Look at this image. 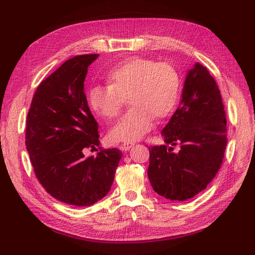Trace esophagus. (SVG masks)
Masks as SVG:
<instances>
[{
  "label": "esophagus",
  "instance_id": "34e87169",
  "mask_svg": "<svg viewBox=\"0 0 255 255\" xmlns=\"http://www.w3.org/2000/svg\"><path fill=\"white\" fill-rule=\"evenodd\" d=\"M133 145H134L133 142H125V143L121 145V149L125 150V151H128L130 148H132Z\"/></svg>",
  "mask_w": 255,
  "mask_h": 255
}]
</instances>
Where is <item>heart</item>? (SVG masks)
<instances>
[{
    "instance_id": "heart-1",
    "label": "heart",
    "mask_w": 255,
    "mask_h": 255,
    "mask_svg": "<svg viewBox=\"0 0 255 255\" xmlns=\"http://www.w3.org/2000/svg\"><path fill=\"white\" fill-rule=\"evenodd\" d=\"M110 85H97L89 91L91 109L104 119L117 118L126 99L132 106L110 132L117 142L139 140L151 129L154 117L166 118L179 101L181 81L168 63L144 57H130L107 73Z\"/></svg>"
}]
</instances>
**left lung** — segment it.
Segmentation results:
<instances>
[{"instance_id": "1", "label": "left lung", "mask_w": 255, "mask_h": 255, "mask_svg": "<svg viewBox=\"0 0 255 255\" xmlns=\"http://www.w3.org/2000/svg\"><path fill=\"white\" fill-rule=\"evenodd\" d=\"M227 132L220 90L207 69L196 64L185 80L180 106L161 130L165 144L149 146L154 191L185 201L204 190L222 165Z\"/></svg>"}]
</instances>
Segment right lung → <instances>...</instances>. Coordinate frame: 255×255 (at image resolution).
Segmentation results:
<instances>
[{
  "mask_svg": "<svg viewBox=\"0 0 255 255\" xmlns=\"http://www.w3.org/2000/svg\"><path fill=\"white\" fill-rule=\"evenodd\" d=\"M98 56H74L43 80L26 118L25 144L37 180L52 197L74 206L92 205L109 194L122 156L101 146L96 157L83 154L100 144L84 92L88 66Z\"/></svg>",
  "mask_w": 255,
  "mask_h": 255,
  "instance_id": "1",
  "label": "right lung"
}]
</instances>
